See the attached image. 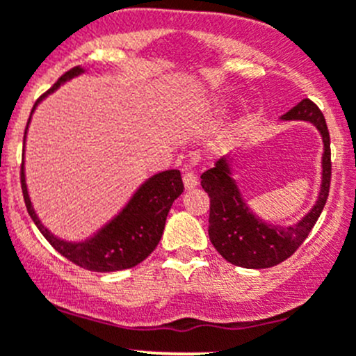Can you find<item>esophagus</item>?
<instances>
[{
  "mask_svg": "<svg viewBox=\"0 0 356 356\" xmlns=\"http://www.w3.org/2000/svg\"><path fill=\"white\" fill-rule=\"evenodd\" d=\"M182 182H184L186 189H193L196 188V184H198V177H196L193 172H186L184 177H182Z\"/></svg>",
  "mask_w": 356,
  "mask_h": 356,
  "instance_id": "obj_1",
  "label": "esophagus"
}]
</instances>
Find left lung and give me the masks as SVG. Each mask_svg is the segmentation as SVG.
Returning <instances> with one entry per match:
<instances>
[{
    "instance_id": "1",
    "label": "left lung",
    "mask_w": 356,
    "mask_h": 356,
    "mask_svg": "<svg viewBox=\"0 0 356 356\" xmlns=\"http://www.w3.org/2000/svg\"><path fill=\"white\" fill-rule=\"evenodd\" d=\"M280 122H308L322 136V182L315 205L302 219L280 226L259 217L234 179V154L220 158L202 174V188L210 196L209 236L227 262L247 270H262L291 257L318 220L330 188V137L322 111L309 99L285 113Z\"/></svg>"
}]
</instances>
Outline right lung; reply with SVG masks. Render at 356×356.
<instances>
[{
	"label": "right lung",
	"instance_id": "obj_1",
	"mask_svg": "<svg viewBox=\"0 0 356 356\" xmlns=\"http://www.w3.org/2000/svg\"><path fill=\"white\" fill-rule=\"evenodd\" d=\"M85 69L81 65L69 69L47 94L41 95L31 111L29 122H27L26 134H24V156L22 168H20V182H22L24 202H26L27 212L31 219L38 226L48 243L55 248L60 255L69 259L74 264L81 266L85 270L99 271V273H109V271H122L134 268L139 262H143L151 252L156 248L161 234L165 229V220H167L170 207L175 200L184 191L182 186L181 172L179 170H165L160 174L151 175L149 179L143 182L139 188L134 191L129 202L125 203L122 210L116 213L113 219L102 224L97 231L86 236L85 240H64L51 233L34 210L31 202L29 189L26 182V139L27 130H29L31 118H33L34 109L38 108L41 101L58 90L64 83L71 81L72 78L79 74H85Z\"/></svg>",
	"mask_w": 356,
	"mask_h": 356
}]
</instances>
